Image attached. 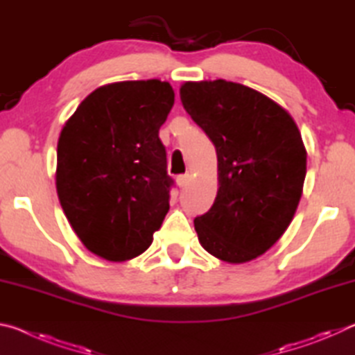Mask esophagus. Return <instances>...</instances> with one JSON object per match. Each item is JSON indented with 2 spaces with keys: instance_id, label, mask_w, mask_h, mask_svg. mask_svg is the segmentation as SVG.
I'll use <instances>...</instances> for the list:
<instances>
[{
  "instance_id": "1",
  "label": "esophagus",
  "mask_w": 355,
  "mask_h": 355,
  "mask_svg": "<svg viewBox=\"0 0 355 355\" xmlns=\"http://www.w3.org/2000/svg\"><path fill=\"white\" fill-rule=\"evenodd\" d=\"M189 180H191L189 173H184V175H178L177 177V183H178L180 188H184V186L189 183Z\"/></svg>"
}]
</instances>
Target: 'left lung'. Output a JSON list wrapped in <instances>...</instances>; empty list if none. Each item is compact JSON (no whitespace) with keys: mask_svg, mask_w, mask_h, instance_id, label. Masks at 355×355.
Returning a JSON list of instances; mask_svg holds the SVG:
<instances>
[{"mask_svg":"<svg viewBox=\"0 0 355 355\" xmlns=\"http://www.w3.org/2000/svg\"><path fill=\"white\" fill-rule=\"evenodd\" d=\"M180 98L218 155V196L194 219L202 248L227 263L254 260L284 235L302 196L307 152L297 125L238 83L189 81Z\"/></svg>","mask_w":355,"mask_h":355,"instance_id":"8db88e82","label":"left lung"}]
</instances>
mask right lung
<instances>
[{
	"mask_svg": "<svg viewBox=\"0 0 355 355\" xmlns=\"http://www.w3.org/2000/svg\"><path fill=\"white\" fill-rule=\"evenodd\" d=\"M175 100L169 83L122 81L87 95L58 142L56 189L81 243L105 260L141 255L169 211L159 128Z\"/></svg>",
	"mask_w": 355,
	"mask_h": 355,
	"instance_id": "right-lung-1",
	"label": "right lung"
}]
</instances>
